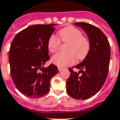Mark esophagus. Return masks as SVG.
I'll use <instances>...</instances> for the list:
<instances>
[{
  "instance_id": "obj_1",
  "label": "esophagus",
  "mask_w": 120,
  "mask_h": 120,
  "mask_svg": "<svg viewBox=\"0 0 120 120\" xmlns=\"http://www.w3.org/2000/svg\"><path fill=\"white\" fill-rule=\"evenodd\" d=\"M58 70H59V71H62V70L64 69V68H62V67H58Z\"/></svg>"
}]
</instances>
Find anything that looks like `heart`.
I'll return each mask as SVG.
<instances>
[{
	"mask_svg": "<svg viewBox=\"0 0 120 120\" xmlns=\"http://www.w3.org/2000/svg\"><path fill=\"white\" fill-rule=\"evenodd\" d=\"M59 39L55 35H51L48 40V50L50 53L58 52L60 41L67 43L65 53H59L52 58L53 64L60 67L69 66L75 60H84L88 55L90 49V40L82 35L80 30L72 26H68L59 31Z\"/></svg>",
	"mask_w": 120,
	"mask_h": 120,
	"instance_id": "1",
	"label": "heart"
}]
</instances>
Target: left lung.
<instances>
[{
	"label": "left lung",
	"mask_w": 120,
	"mask_h": 120,
	"mask_svg": "<svg viewBox=\"0 0 120 120\" xmlns=\"http://www.w3.org/2000/svg\"><path fill=\"white\" fill-rule=\"evenodd\" d=\"M74 24L81 27L87 33L90 49L80 64L68 68L70 75L67 80V92L73 98L84 100L98 93L105 84L108 74L110 45L106 35L98 27L84 22ZM74 68L80 71L75 72Z\"/></svg>",
	"instance_id": "obj_1"
}]
</instances>
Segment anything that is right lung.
I'll use <instances>...</instances> for the list:
<instances>
[{
  "mask_svg": "<svg viewBox=\"0 0 120 120\" xmlns=\"http://www.w3.org/2000/svg\"><path fill=\"white\" fill-rule=\"evenodd\" d=\"M52 24H36L15 35L9 53L11 75L20 93L31 98H39L50 91V80L58 73L51 64L43 67L50 59L47 43L55 30Z\"/></svg>",
  "mask_w": 120,
  "mask_h": 120,
  "instance_id": "right-lung-1",
  "label": "right lung"
}]
</instances>
